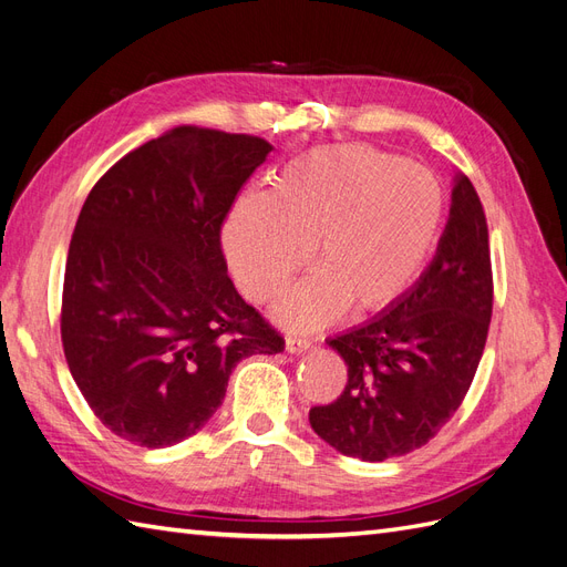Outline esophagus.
Instances as JSON below:
<instances>
[{"label": "esophagus", "mask_w": 567, "mask_h": 567, "mask_svg": "<svg viewBox=\"0 0 567 567\" xmlns=\"http://www.w3.org/2000/svg\"><path fill=\"white\" fill-rule=\"evenodd\" d=\"M310 348H312V340L300 338V336H288L286 338V352H290V354H300V352L310 350Z\"/></svg>", "instance_id": "1"}]
</instances>
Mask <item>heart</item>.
I'll use <instances>...</instances> for the list:
<instances>
[{"label": "heart", "instance_id": "1", "mask_svg": "<svg viewBox=\"0 0 567 567\" xmlns=\"http://www.w3.org/2000/svg\"><path fill=\"white\" fill-rule=\"evenodd\" d=\"M444 192L431 169L367 144L290 161L274 192L234 203L221 246L252 302L277 298L312 260L317 271L274 307L286 329L315 331L342 312H381L409 293L437 246Z\"/></svg>", "mask_w": 567, "mask_h": 567}]
</instances>
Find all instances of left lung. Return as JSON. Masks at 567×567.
I'll return each mask as SVG.
<instances>
[{"instance_id":"8db88e82","label":"left lung","mask_w":567,"mask_h":567,"mask_svg":"<svg viewBox=\"0 0 567 567\" xmlns=\"http://www.w3.org/2000/svg\"><path fill=\"white\" fill-rule=\"evenodd\" d=\"M483 203L466 175L433 262L409 293L329 340L348 364L331 404L310 409L315 433L362 461L414 452L435 437L473 383L492 319V262Z\"/></svg>"}]
</instances>
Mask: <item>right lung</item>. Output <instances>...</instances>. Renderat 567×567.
Segmentation results:
<instances>
[{
  "instance_id": "add662e5",
  "label": "right lung",
  "mask_w": 567,
  "mask_h": 567,
  "mask_svg": "<svg viewBox=\"0 0 567 567\" xmlns=\"http://www.w3.org/2000/svg\"><path fill=\"white\" fill-rule=\"evenodd\" d=\"M271 151L260 136L175 127L134 148L84 200L68 248V369L111 433L148 450L196 435L234 367L284 338L221 255V221Z\"/></svg>"
}]
</instances>
